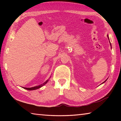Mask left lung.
Returning <instances> with one entry per match:
<instances>
[{
	"mask_svg": "<svg viewBox=\"0 0 121 121\" xmlns=\"http://www.w3.org/2000/svg\"><path fill=\"white\" fill-rule=\"evenodd\" d=\"M107 37H108V39H109V37H108V35H107ZM110 46H112V45H111V44H110ZM106 81H107V79H106V81H105V82H103V83H102V84H103L104 83H105V82H106Z\"/></svg>",
	"mask_w": 121,
	"mask_h": 121,
	"instance_id": "8db88e82",
	"label": "left lung"
}]
</instances>
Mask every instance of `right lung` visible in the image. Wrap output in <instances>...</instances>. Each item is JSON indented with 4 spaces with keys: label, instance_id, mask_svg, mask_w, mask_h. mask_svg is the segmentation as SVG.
<instances>
[{
    "label": "right lung",
    "instance_id": "right-lung-1",
    "mask_svg": "<svg viewBox=\"0 0 121 121\" xmlns=\"http://www.w3.org/2000/svg\"><path fill=\"white\" fill-rule=\"evenodd\" d=\"M48 80H47L45 82H44L43 84H41L40 85H38V86H34V87H29V88H27V87H24V89H25L26 90H37L38 89H39L41 87H42L45 84H46L48 83Z\"/></svg>",
    "mask_w": 121,
    "mask_h": 121
}]
</instances>
